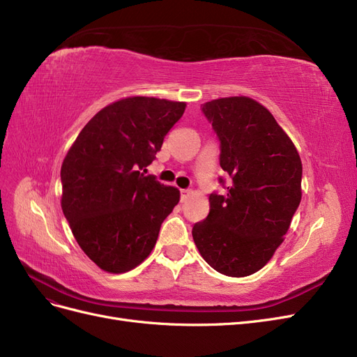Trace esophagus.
I'll return each instance as SVG.
<instances>
[{
    "label": "esophagus",
    "instance_id": "obj_1",
    "mask_svg": "<svg viewBox=\"0 0 357 357\" xmlns=\"http://www.w3.org/2000/svg\"><path fill=\"white\" fill-rule=\"evenodd\" d=\"M191 194H192L191 190H181V202H187Z\"/></svg>",
    "mask_w": 357,
    "mask_h": 357
}]
</instances>
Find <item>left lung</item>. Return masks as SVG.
Segmentation results:
<instances>
[{"label":"left lung","mask_w":357,"mask_h":357,"mask_svg":"<svg viewBox=\"0 0 357 357\" xmlns=\"http://www.w3.org/2000/svg\"><path fill=\"white\" fill-rule=\"evenodd\" d=\"M220 139L228 183L209 195L211 211L194 224L200 255L218 273L245 278L261 270L289 229L301 202L300 154L271 112L246 96L203 103Z\"/></svg>","instance_id":"left-lung-1"}]
</instances>
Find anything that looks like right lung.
I'll return each instance as SVG.
<instances>
[{
    "label": "right lung",
    "mask_w": 357,
    "mask_h": 357,
    "mask_svg": "<svg viewBox=\"0 0 357 357\" xmlns=\"http://www.w3.org/2000/svg\"><path fill=\"white\" fill-rule=\"evenodd\" d=\"M185 103L133 96L100 109L77 136L62 169V211L99 268L126 273L151 254L179 190L144 175Z\"/></svg>",
    "instance_id": "right-lung-1"
}]
</instances>
